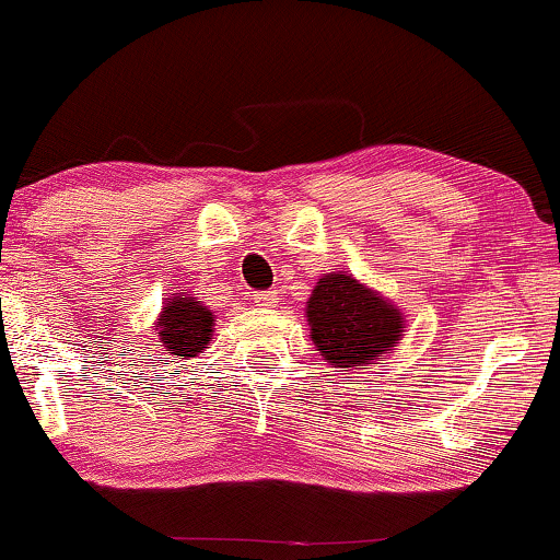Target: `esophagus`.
Wrapping results in <instances>:
<instances>
[{"label":"esophagus","mask_w":560,"mask_h":560,"mask_svg":"<svg viewBox=\"0 0 560 560\" xmlns=\"http://www.w3.org/2000/svg\"><path fill=\"white\" fill-rule=\"evenodd\" d=\"M278 301H280V298H278V293H275V290H262V293L255 295L257 305H275Z\"/></svg>","instance_id":"1"}]
</instances>
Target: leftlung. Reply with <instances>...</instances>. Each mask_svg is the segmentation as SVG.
Segmentation results:
<instances>
[{"instance_id":"1","label":"left lung","mask_w":560,"mask_h":560,"mask_svg":"<svg viewBox=\"0 0 560 560\" xmlns=\"http://www.w3.org/2000/svg\"><path fill=\"white\" fill-rule=\"evenodd\" d=\"M311 339L341 372L366 370L372 359L389 354L402 336V316L385 298L349 275H326L313 290L308 308Z\"/></svg>"}]
</instances>
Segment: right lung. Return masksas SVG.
Masks as SVG:
<instances>
[{
  "label": "right lung",
  "mask_w": 560,
  "mask_h": 560,
  "mask_svg": "<svg viewBox=\"0 0 560 560\" xmlns=\"http://www.w3.org/2000/svg\"><path fill=\"white\" fill-rule=\"evenodd\" d=\"M213 331L211 311L196 298H167L163 316L158 318V334L167 357H196L209 349ZM160 347V343H158Z\"/></svg>",
  "instance_id": "obj_1"
}]
</instances>
